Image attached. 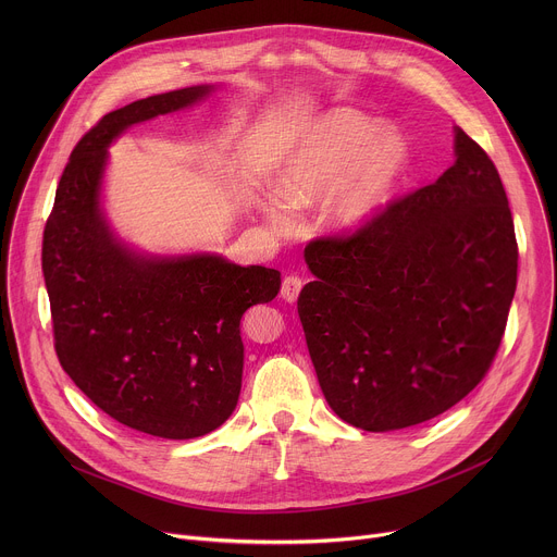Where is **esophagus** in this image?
<instances>
[{
    "mask_svg": "<svg viewBox=\"0 0 557 557\" xmlns=\"http://www.w3.org/2000/svg\"><path fill=\"white\" fill-rule=\"evenodd\" d=\"M301 286H304V282H301L297 275H288V277H284V282H282V290H280L282 299H284V301H288V304L297 301Z\"/></svg>",
    "mask_w": 557,
    "mask_h": 557,
    "instance_id": "1",
    "label": "esophagus"
}]
</instances>
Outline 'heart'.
I'll return each mask as SVG.
<instances>
[{
  "label": "heart",
  "mask_w": 557,
  "mask_h": 557,
  "mask_svg": "<svg viewBox=\"0 0 557 557\" xmlns=\"http://www.w3.org/2000/svg\"><path fill=\"white\" fill-rule=\"evenodd\" d=\"M408 165L410 145L399 127L335 108L301 134L280 170V198H269L260 211L273 231L290 233V209L329 200L326 226L339 235L359 233L389 207Z\"/></svg>",
  "instance_id": "b5f03b06"
}]
</instances>
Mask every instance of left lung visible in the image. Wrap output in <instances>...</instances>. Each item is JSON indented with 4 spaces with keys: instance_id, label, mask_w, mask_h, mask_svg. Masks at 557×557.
<instances>
[{
    "instance_id": "1",
    "label": "left lung",
    "mask_w": 557,
    "mask_h": 557,
    "mask_svg": "<svg viewBox=\"0 0 557 557\" xmlns=\"http://www.w3.org/2000/svg\"><path fill=\"white\" fill-rule=\"evenodd\" d=\"M456 161L348 237L306 247L297 299L333 412L366 432L425 423L490 370L516 293L511 209L485 149L454 127Z\"/></svg>"
}]
</instances>
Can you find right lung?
Masks as SVG:
<instances>
[{"mask_svg":"<svg viewBox=\"0 0 557 557\" xmlns=\"http://www.w3.org/2000/svg\"><path fill=\"white\" fill-rule=\"evenodd\" d=\"M218 86L153 95L106 114L72 149L46 222L41 269L57 357L114 421L196 438L237 406L240 320L280 293V271L220 253L156 256L114 233L103 209L108 147L132 125L205 101Z\"/></svg>","mask_w":557,"mask_h":557,"instance_id":"1","label":"right lung"}]
</instances>
